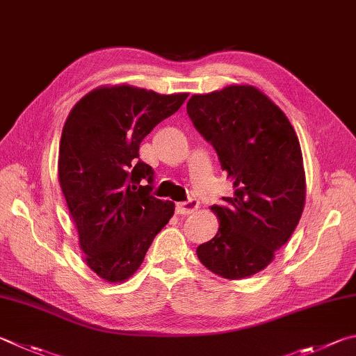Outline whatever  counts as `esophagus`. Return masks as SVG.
Returning a JSON list of instances; mask_svg holds the SVG:
<instances>
[{"mask_svg":"<svg viewBox=\"0 0 356 356\" xmlns=\"http://www.w3.org/2000/svg\"><path fill=\"white\" fill-rule=\"evenodd\" d=\"M197 209H199V200L195 197H190L188 200H185V202L177 204V211L180 215H191V213H195Z\"/></svg>","mask_w":356,"mask_h":356,"instance_id":"1","label":"esophagus"}]
</instances>
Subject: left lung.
Here are the masks:
<instances>
[{"instance_id": "left-lung-1", "label": "left lung", "mask_w": 356, "mask_h": 356, "mask_svg": "<svg viewBox=\"0 0 356 356\" xmlns=\"http://www.w3.org/2000/svg\"><path fill=\"white\" fill-rule=\"evenodd\" d=\"M193 126L215 147L235 195L211 205L219 230L197 248L207 269L236 280L260 273L293 235L305 205L299 140L286 115L252 86L195 95Z\"/></svg>"}]
</instances>
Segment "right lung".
I'll use <instances>...</instances> for the list:
<instances>
[{
    "instance_id": "right-lung-1",
    "label": "right lung",
    "mask_w": 356,
    "mask_h": 356,
    "mask_svg": "<svg viewBox=\"0 0 356 356\" xmlns=\"http://www.w3.org/2000/svg\"><path fill=\"white\" fill-rule=\"evenodd\" d=\"M186 96L102 87L83 96L68 115L59 146V182L86 261L101 279H129L174 215V202L152 196L154 170L138 151Z\"/></svg>"
}]
</instances>
